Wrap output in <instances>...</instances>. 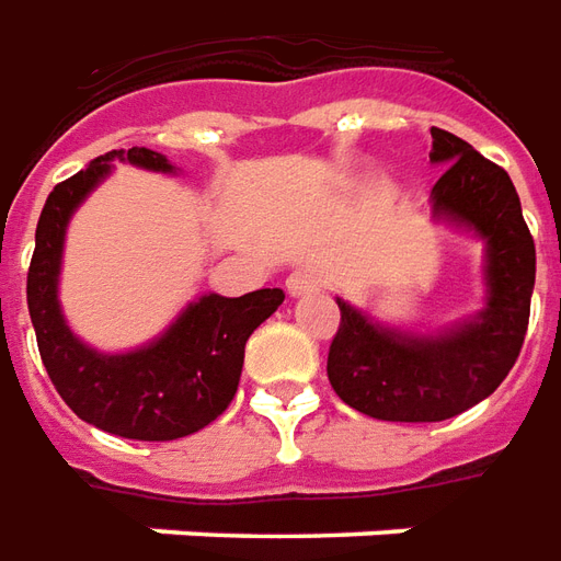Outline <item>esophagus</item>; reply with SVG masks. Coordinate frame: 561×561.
<instances>
[{
    "instance_id": "obj_1",
    "label": "esophagus",
    "mask_w": 561,
    "mask_h": 561,
    "mask_svg": "<svg viewBox=\"0 0 561 561\" xmlns=\"http://www.w3.org/2000/svg\"><path fill=\"white\" fill-rule=\"evenodd\" d=\"M323 287V277L317 268H296L287 277V293L289 296H311L317 289Z\"/></svg>"
}]
</instances>
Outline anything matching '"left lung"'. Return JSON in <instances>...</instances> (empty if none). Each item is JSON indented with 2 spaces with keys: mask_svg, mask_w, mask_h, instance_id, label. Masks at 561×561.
<instances>
[{
  "mask_svg": "<svg viewBox=\"0 0 561 561\" xmlns=\"http://www.w3.org/2000/svg\"><path fill=\"white\" fill-rule=\"evenodd\" d=\"M428 160L444 169L432 217L483 241V308L438 332H411L335 299L329 383L353 411L389 423H438L492 396L519 356L535 289V241L507 172L438 126Z\"/></svg>",
  "mask_w": 561,
  "mask_h": 561,
  "instance_id": "1",
  "label": "left lung"
}]
</instances>
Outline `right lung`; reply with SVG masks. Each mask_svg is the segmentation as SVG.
<instances>
[{
    "instance_id": "add662e5",
    "label": "right lung",
    "mask_w": 561,
    "mask_h": 561,
    "mask_svg": "<svg viewBox=\"0 0 561 561\" xmlns=\"http://www.w3.org/2000/svg\"><path fill=\"white\" fill-rule=\"evenodd\" d=\"M114 162L145 172L174 174L157 150L133 147L96 157L83 172L47 196L35 253L26 274V305L47 375L83 423L135 440H174L205 428L236 399L244 344L284 301L280 289H256L238 299L205 293L193 299L160 335L123 353L96 351L71 332L59 305L66 229L75 210L96 190Z\"/></svg>"
}]
</instances>
